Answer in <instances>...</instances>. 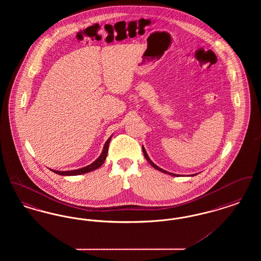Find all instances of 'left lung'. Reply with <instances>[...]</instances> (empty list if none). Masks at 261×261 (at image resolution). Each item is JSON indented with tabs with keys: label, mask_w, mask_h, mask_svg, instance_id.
Segmentation results:
<instances>
[{
	"label": "left lung",
	"mask_w": 261,
	"mask_h": 261,
	"mask_svg": "<svg viewBox=\"0 0 261 261\" xmlns=\"http://www.w3.org/2000/svg\"><path fill=\"white\" fill-rule=\"evenodd\" d=\"M142 149H143V152H144V155H145V158H146V160L149 162V164L152 166V167H154L155 169H158V170H160V171H162V172H163V173H166V174H170V175H172V176H176V174L173 173H170V172H167V171H165V170H163L162 168H161V167H159L158 165H155L153 162H151L150 160H149V156H148V153H147V151H146V149H145V148L144 147H142ZM195 175V174H194ZM178 176V175H177ZM193 176V175H192Z\"/></svg>",
	"instance_id": "1"
}]
</instances>
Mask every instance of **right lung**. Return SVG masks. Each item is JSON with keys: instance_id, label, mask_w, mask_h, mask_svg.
I'll list each match as a JSON object with an SVG mask.
<instances>
[{"instance_id": "obj_1", "label": "right lung", "mask_w": 261, "mask_h": 261, "mask_svg": "<svg viewBox=\"0 0 261 261\" xmlns=\"http://www.w3.org/2000/svg\"><path fill=\"white\" fill-rule=\"evenodd\" d=\"M112 140V136L110 137L108 139V141L106 142L105 146H103V149L101 151V154L99 155V158L93 162L91 163L90 165L85 166L83 168H80V169H75V170H70V171H58V170H53L50 169L53 172L55 173L59 174V175H62V176H74V175H81V174L88 173V172H91L93 170H96L98 169L99 166H101V164L105 162L106 159H107V155H108V151H109V145H110V142Z\"/></svg>"}]
</instances>
